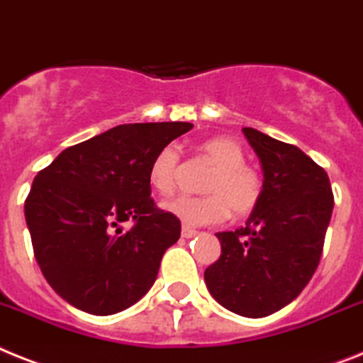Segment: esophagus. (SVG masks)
Returning a JSON list of instances; mask_svg holds the SVG:
<instances>
[{"instance_id":"34e87169","label":"esophagus","mask_w":363,"mask_h":363,"mask_svg":"<svg viewBox=\"0 0 363 363\" xmlns=\"http://www.w3.org/2000/svg\"><path fill=\"white\" fill-rule=\"evenodd\" d=\"M196 234H197L196 228H190V227H186V225H184V227H182V238L190 240V238H194V236H196Z\"/></svg>"}]
</instances>
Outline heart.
<instances>
[{
	"label": "heart",
	"mask_w": 363,
	"mask_h": 363,
	"mask_svg": "<svg viewBox=\"0 0 363 363\" xmlns=\"http://www.w3.org/2000/svg\"><path fill=\"white\" fill-rule=\"evenodd\" d=\"M205 158L214 166L205 182V197H177L164 205V210L179 218L190 227L221 223L233 210V214L245 216L260 203L264 182L255 169L245 166V155L236 140L218 136L201 145ZM179 149L166 145L153 158L149 167L151 186L169 196L177 186L179 172Z\"/></svg>",
	"instance_id": "heart-1"
}]
</instances>
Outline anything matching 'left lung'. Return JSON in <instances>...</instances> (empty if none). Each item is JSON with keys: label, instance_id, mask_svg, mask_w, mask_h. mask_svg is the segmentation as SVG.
<instances>
[{"label": "left lung", "instance_id": "obj_1", "mask_svg": "<svg viewBox=\"0 0 363 363\" xmlns=\"http://www.w3.org/2000/svg\"><path fill=\"white\" fill-rule=\"evenodd\" d=\"M264 173L245 227L218 233L221 257L206 267L210 295L243 318H266L310 282L323 252L334 196L327 172L297 145L243 127Z\"/></svg>", "mask_w": 363, "mask_h": 363}]
</instances>
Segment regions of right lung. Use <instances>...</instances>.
<instances>
[{"mask_svg":"<svg viewBox=\"0 0 363 363\" xmlns=\"http://www.w3.org/2000/svg\"><path fill=\"white\" fill-rule=\"evenodd\" d=\"M188 121L127 123L64 149L33 181L26 221L42 275L66 303L112 315L155 284L181 221L151 199L149 167ZM133 220L123 231L121 223Z\"/></svg>","mask_w":363,"mask_h":363,"instance_id":"1","label":"right lung"}]
</instances>
